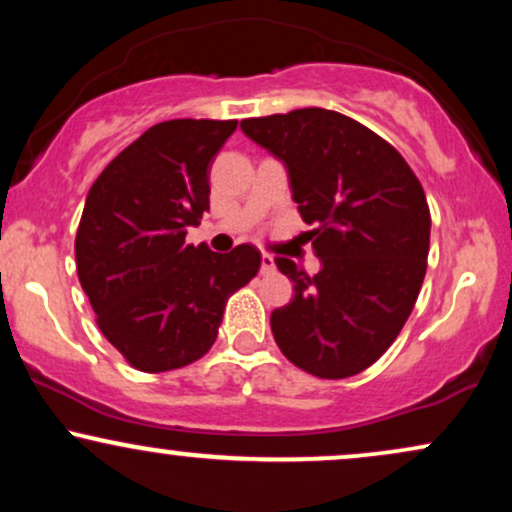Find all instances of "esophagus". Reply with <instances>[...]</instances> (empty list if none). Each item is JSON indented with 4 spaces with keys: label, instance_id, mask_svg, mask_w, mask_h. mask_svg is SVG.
<instances>
[{
    "label": "esophagus",
    "instance_id": "obj_1",
    "mask_svg": "<svg viewBox=\"0 0 512 512\" xmlns=\"http://www.w3.org/2000/svg\"><path fill=\"white\" fill-rule=\"evenodd\" d=\"M274 257L272 255H262V262H260V272L262 274H269V272H274Z\"/></svg>",
    "mask_w": 512,
    "mask_h": 512
}]
</instances>
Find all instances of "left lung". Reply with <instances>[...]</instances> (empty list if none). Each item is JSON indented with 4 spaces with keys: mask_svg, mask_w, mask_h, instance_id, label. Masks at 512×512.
I'll list each match as a JSON object with an SVG mask.
<instances>
[{
    "mask_svg": "<svg viewBox=\"0 0 512 512\" xmlns=\"http://www.w3.org/2000/svg\"><path fill=\"white\" fill-rule=\"evenodd\" d=\"M279 158L293 202L313 226L320 272L276 257L293 298L272 313V334L293 366L339 380L373 366L414 310L426 276L431 211L395 146L325 108L240 122Z\"/></svg>",
    "mask_w": 512,
    "mask_h": 512,
    "instance_id": "obj_1",
    "label": "left lung"
}]
</instances>
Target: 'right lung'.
Segmentation results:
<instances>
[{
    "label": "right lung",
    "mask_w": 512,
    "mask_h": 512,
    "mask_svg": "<svg viewBox=\"0 0 512 512\" xmlns=\"http://www.w3.org/2000/svg\"><path fill=\"white\" fill-rule=\"evenodd\" d=\"M236 120H168L146 129L88 190L76 272L110 344L144 373L197 361L219 334L231 293L260 269V250L187 245L209 211V168Z\"/></svg>",
    "instance_id": "1"
}]
</instances>
